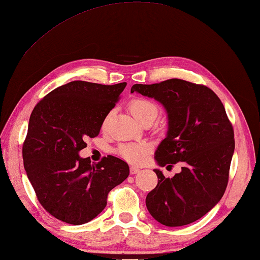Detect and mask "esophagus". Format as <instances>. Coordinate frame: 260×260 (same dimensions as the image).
Instances as JSON below:
<instances>
[{
    "label": "esophagus",
    "mask_w": 260,
    "mask_h": 260,
    "mask_svg": "<svg viewBox=\"0 0 260 260\" xmlns=\"http://www.w3.org/2000/svg\"><path fill=\"white\" fill-rule=\"evenodd\" d=\"M129 172H131V174L132 175H134V174H138L141 172V170L138 167H135V166H131V168H129Z\"/></svg>",
    "instance_id": "34e87169"
}]
</instances>
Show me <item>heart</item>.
<instances>
[{"instance_id": "1", "label": "heart", "mask_w": 260, "mask_h": 260, "mask_svg": "<svg viewBox=\"0 0 260 260\" xmlns=\"http://www.w3.org/2000/svg\"><path fill=\"white\" fill-rule=\"evenodd\" d=\"M131 113L134 115L141 123L149 118L155 119L158 115V106L154 102L147 99L137 98L132 100L128 104ZM107 118L103 123V126H106ZM152 150V144L149 142H138V143H128L122 144L117 148V153L133 164H142L147 158L148 154Z\"/></svg>"}]
</instances>
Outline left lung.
<instances>
[{
    "mask_svg": "<svg viewBox=\"0 0 260 260\" xmlns=\"http://www.w3.org/2000/svg\"><path fill=\"white\" fill-rule=\"evenodd\" d=\"M131 92L154 98L167 111V136L155 153L158 165L183 162L173 178L154 170L158 183L146 197L148 212L168 227L191 224L220 201L228 184L235 140L225 107L209 87L179 78L135 84Z\"/></svg>",
    "mask_w": 260,
    "mask_h": 260,
    "instance_id": "8db88e82",
    "label": "left lung"
}]
</instances>
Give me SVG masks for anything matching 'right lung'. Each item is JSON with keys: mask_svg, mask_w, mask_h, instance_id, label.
<instances>
[{"mask_svg": "<svg viewBox=\"0 0 260 260\" xmlns=\"http://www.w3.org/2000/svg\"><path fill=\"white\" fill-rule=\"evenodd\" d=\"M125 86L73 81L35 105L23 162L38 201L55 218L71 225L90 221L106 207L108 192L128 177L127 162L115 156L98 164L78 156L86 138L100 134Z\"/></svg>", "mask_w": 260, "mask_h": 260, "instance_id": "obj_1", "label": "right lung"}]
</instances>
